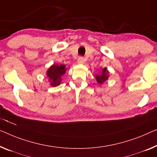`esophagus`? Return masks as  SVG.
<instances>
[{"label":"esophagus","mask_w":157,"mask_h":157,"mask_svg":"<svg viewBox=\"0 0 157 157\" xmlns=\"http://www.w3.org/2000/svg\"><path fill=\"white\" fill-rule=\"evenodd\" d=\"M78 63H79V64L83 63H84V58L82 57V56H79V57L78 58Z\"/></svg>","instance_id":"1"}]
</instances>
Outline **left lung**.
Returning a JSON list of instances; mask_svg holds the SVG:
<instances>
[{
  "label": "left lung",
  "instance_id": "obj_1",
  "mask_svg": "<svg viewBox=\"0 0 157 157\" xmlns=\"http://www.w3.org/2000/svg\"><path fill=\"white\" fill-rule=\"evenodd\" d=\"M108 71H107L106 68H104L102 70V72L98 75H96V79H97V82L99 84L104 83L105 81H106L109 78L108 75Z\"/></svg>",
  "mask_w": 157,
  "mask_h": 157
}]
</instances>
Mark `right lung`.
<instances>
[{
	"label": "right lung",
	"mask_w": 157,
	"mask_h": 157,
	"mask_svg": "<svg viewBox=\"0 0 157 157\" xmlns=\"http://www.w3.org/2000/svg\"><path fill=\"white\" fill-rule=\"evenodd\" d=\"M66 69L64 65H53L47 71V76L49 78L51 85L56 86L60 85L61 77L65 74Z\"/></svg>",
	"instance_id": "1"
}]
</instances>
